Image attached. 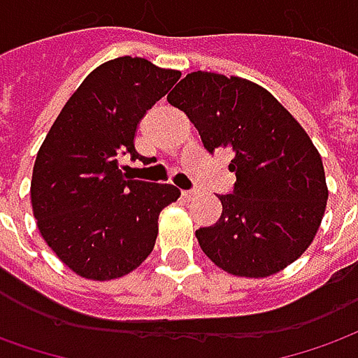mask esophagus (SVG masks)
<instances>
[{
	"instance_id": "1",
	"label": "esophagus",
	"mask_w": 358,
	"mask_h": 358,
	"mask_svg": "<svg viewBox=\"0 0 358 358\" xmlns=\"http://www.w3.org/2000/svg\"><path fill=\"white\" fill-rule=\"evenodd\" d=\"M196 194H198L196 189H184V192H182V198H184V199H192V198H194V196H196Z\"/></svg>"
}]
</instances>
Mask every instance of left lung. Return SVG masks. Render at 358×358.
I'll return each mask as SVG.
<instances>
[{"label": "left lung", "mask_w": 358, "mask_h": 358, "mask_svg": "<svg viewBox=\"0 0 358 358\" xmlns=\"http://www.w3.org/2000/svg\"><path fill=\"white\" fill-rule=\"evenodd\" d=\"M198 129L203 148L231 150L235 184L217 194L221 217L199 227L201 250L235 276L286 268L320 229L327 186L317 148L264 87L237 76L192 72L169 96Z\"/></svg>", "instance_id": "obj_1"}]
</instances>
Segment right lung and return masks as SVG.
I'll return each mask as SVG.
<instances>
[{
  "mask_svg": "<svg viewBox=\"0 0 358 358\" xmlns=\"http://www.w3.org/2000/svg\"><path fill=\"white\" fill-rule=\"evenodd\" d=\"M178 78L145 58L109 60L80 84L38 148L31 182L38 231L84 278L137 268L155 247L160 211L178 199L172 184L125 180L119 170V157H141L138 121Z\"/></svg>",
  "mask_w": 358,
  "mask_h": 358,
  "instance_id": "right-lung-1",
  "label": "right lung"
}]
</instances>
